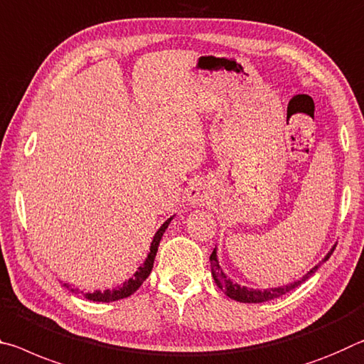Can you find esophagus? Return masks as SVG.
Masks as SVG:
<instances>
[{
  "label": "esophagus",
  "mask_w": 364,
  "mask_h": 364,
  "mask_svg": "<svg viewBox=\"0 0 364 364\" xmlns=\"http://www.w3.org/2000/svg\"><path fill=\"white\" fill-rule=\"evenodd\" d=\"M211 200V190L203 182H195L188 190V201L193 206H205Z\"/></svg>",
  "instance_id": "1"
}]
</instances>
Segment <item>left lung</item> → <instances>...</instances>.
Segmentation results:
<instances>
[{"label":"left lung","instance_id":"8db88e82","mask_svg":"<svg viewBox=\"0 0 364 364\" xmlns=\"http://www.w3.org/2000/svg\"><path fill=\"white\" fill-rule=\"evenodd\" d=\"M336 248V247H333ZM333 248L331 250L327 256L324 258L329 259V256L332 255ZM210 261H211V274H213V279L214 282L219 289H221L225 295L229 296L232 300H237V301H242V303H263V301H269L274 299H279L281 295H285L287 291L294 290L295 287H299L303 282L306 281L309 276H313L314 272L318 271V266H314L311 271L306 272L305 276H303L300 281H296L294 284H289V285H282V287H274V289H266V290H255V289H248V287H243V285H238L235 282H232L230 279L225 276L224 271L221 269V266H219V261H218V255H216V248L213 250V253L210 256Z\"/></svg>","mask_w":364,"mask_h":364}]
</instances>
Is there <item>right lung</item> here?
<instances>
[{
    "label": "right lung",
    "mask_w": 364,
    "mask_h": 364,
    "mask_svg": "<svg viewBox=\"0 0 364 364\" xmlns=\"http://www.w3.org/2000/svg\"><path fill=\"white\" fill-rule=\"evenodd\" d=\"M172 221V218H169L168 221H166L161 228L158 229L156 234L153 237V242H151V247H150V253H148V258L145 259V263H143L139 271L134 274V277H130L129 281L124 282L121 287L117 289H112V290H105V291H93V294H85V299L92 300V301H105V303H109V301H116V300H121V299H127L134 294V291L139 290L140 285L145 282V279L150 276V272L153 269V263H154V256H156L158 252V247H159V242H161V237L168 229L169 223ZM65 287H69L68 284H64Z\"/></svg>",
    "instance_id": "1"
}]
</instances>
